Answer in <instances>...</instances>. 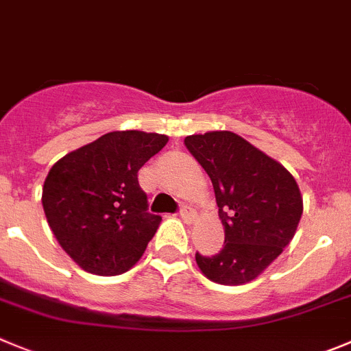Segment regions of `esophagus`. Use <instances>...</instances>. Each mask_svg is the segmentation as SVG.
I'll return each instance as SVG.
<instances>
[{"mask_svg": "<svg viewBox=\"0 0 351 351\" xmlns=\"http://www.w3.org/2000/svg\"><path fill=\"white\" fill-rule=\"evenodd\" d=\"M180 216H182L183 220L189 221V223H191V221L194 220V218H195V211H194V208H191V206L183 204L182 208H180Z\"/></svg>", "mask_w": 351, "mask_h": 351, "instance_id": "1", "label": "esophagus"}]
</instances>
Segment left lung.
<instances>
[{
	"label": "left lung",
	"instance_id": "obj_1",
	"mask_svg": "<svg viewBox=\"0 0 351 351\" xmlns=\"http://www.w3.org/2000/svg\"><path fill=\"white\" fill-rule=\"evenodd\" d=\"M185 147L211 178L225 227L220 253H195L199 268L223 286L256 279L282 253L300 223L303 199L296 180L232 131L186 136Z\"/></svg>",
	"mask_w": 351,
	"mask_h": 351
}]
</instances>
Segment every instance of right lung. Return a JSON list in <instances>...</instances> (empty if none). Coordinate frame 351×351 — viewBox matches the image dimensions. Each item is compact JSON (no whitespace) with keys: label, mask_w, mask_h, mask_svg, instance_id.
Listing matches in <instances>:
<instances>
[{"label":"right lung","mask_w":351,"mask_h":351,"mask_svg":"<svg viewBox=\"0 0 351 351\" xmlns=\"http://www.w3.org/2000/svg\"><path fill=\"white\" fill-rule=\"evenodd\" d=\"M166 143V135L112 131L51 166L43 209L62 250L83 270L119 275L142 258L160 216L149 213L138 169Z\"/></svg>","instance_id":"right-lung-1"}]
</instances>
